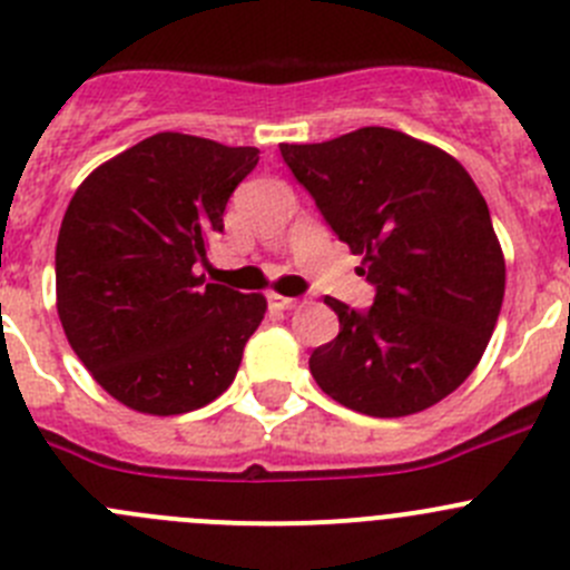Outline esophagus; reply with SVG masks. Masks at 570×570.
I'll return each mask as SVG.
<instances>
[{"instance_id":"34e87169","label":"esophagus","mask_w":570,"mask_h":570,"mask_svg":"<svg viewBox=\"0 0 570 570\" xmlns=\"http://www.w3.org/2000/svg\"><path fill=\"white\" fill-rule=\"evenodd\" d=\"M268 305L274 307V311H294V307H299V299H294V296L268 294Z\"/></svg>"}]
</instances>
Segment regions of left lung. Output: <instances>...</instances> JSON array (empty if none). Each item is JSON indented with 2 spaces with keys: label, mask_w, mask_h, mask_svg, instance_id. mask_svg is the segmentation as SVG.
<instances>
[{
  "label": "left lung",
  "mask_w": 570,
  "mask_h": 570,
  "mask_svg": "<svg viewBox=\"0 0 570 570\" xmlns=\"http://www.w3.org/2000/svg\"><path fill=\"white\" fill-rule=\"evenodd\" d=\"M279 150L375 285L363 313L324 299L338 335L311 355L318 389L370 416H409L456 392L490 344L507 285L470 173L436 145L381 126Z\"/></svg>",
  "instance_id": "8db88e82"
}]
</instances>
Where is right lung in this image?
Segmentation results:
<instances>
[{"mask_svg": "<svg viewBox=\"0 0 570 570\" xmlns=\"http://www.w3.org/2000/svg\"><path fill=\"white\" fill-rule=\"evenodd\" d=\"M257 161V148L154 134L102 161L69 200L58 318L91 377L139 414H187L220 397L263 322V294L195 274Z\"/></svg>", "mask_w": 570, "mask_h": 570, "instance_id": "right-lung-1", "label": "right lung"}]
</instances>
